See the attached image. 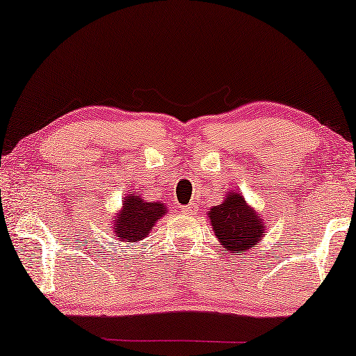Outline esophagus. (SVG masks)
Instances as JSON below:
<instances>
[{
  "instance_id": "esophagus-1",
  "label": "esophagus",
  "mask_w": 356,
  "mask_h": 356,
  "mask_svg": "<svg viewBox=\"0 0 356 356\" xmlns=\"http://www.w3.org/2000/svg\"><path fill=\"white\" fill-rule=\"evenodd\" d=\"M179 211H181L183 216H194V213H196V206H194V204H189V206H183Z\"/></svg>"
}]
</instances>
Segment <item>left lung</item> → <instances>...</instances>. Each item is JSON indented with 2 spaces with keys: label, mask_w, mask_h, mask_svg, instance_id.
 Masks as SVG:
<instances>
[{
  "label": "left lung",
  "mask_w": 356,
  "mask_h": 356,
  "mask_svg": "<svg viewBox=\"0 0 356 356\" xmlns=\"http://www.w3.org/2000/svg\"><path fill=\"white\" fill-rule=\"evenodd\" d=\"M213 235L227 251H250L266 235V222L240 191H227L223 201L207 211Z\"/></svg>",
  "instance_id": "left-lung-1"
}]
</instances>
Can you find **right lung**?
Masks as SVG:
<instances>
[{
    "mask_svg": "<svg viewBox=\"0 0 356 356\" xmlns=\"http://www.w3.org/2000/svg\"><path fill=\"white\" fill-rule=\"evenodd\" d=\"M167 212L168 209L163 202L147 201L143 194L133 191L123 197V206L113 213V217H110L113 240L123 241L126 245L140 243Z\"/></svg>",
    "mask_w": 356,
    "mask_h": 356,
    "instance_id": "right-lung-1",
    "label": "right lung"
}]
</instances>
